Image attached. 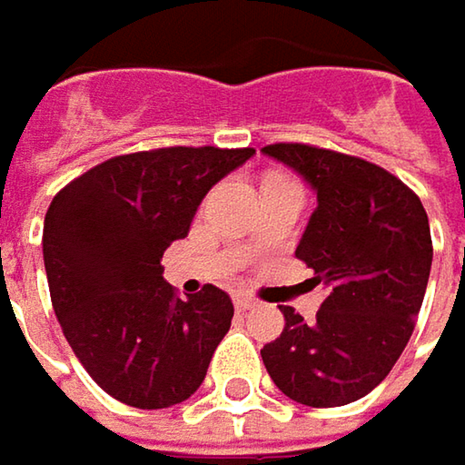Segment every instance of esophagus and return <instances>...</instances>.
Listing matches in <instances>:
<instances>
[{"instance_id":"1","label":"esophagus","mask_w":465,"mask_h":465,"mask_svg":"<svg viewBox=\"0 0 465 465\" xmlns=\"http://www.w3.org/2000/svg\"><path fill=\"white\" fill-rule=\"evenodd\" d=\"M235 307H238L241 312H249V310H253V307H256V302L241 293V296H235Z\"/></svg>"}]
</instances>
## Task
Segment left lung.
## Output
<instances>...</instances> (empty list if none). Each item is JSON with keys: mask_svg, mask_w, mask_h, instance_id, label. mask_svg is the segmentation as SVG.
<instances>
[{"mask_svg": "<svg viewBox=\"0 0 465 465\" xmlns=\"http://www.w3.org/2000/svg\"><path fill=\"white\" fill-rule=\"evenodd\" d=\"M317 193L296 246L328 288L315 322L282 307V333L264 344L270 379L293 402L339 408L373 391L413 336L431 272V232L420 198L357 155L302 143L267 145Z\"/></svg>", "mask_w": 465, "mask_h": 465, "instance_id": "1", "label": "left lung"}]
</instances>
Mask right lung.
<instances>
[{
    "label": "right lung",
    "mask_w": 465,
    "mask_h": 465,
    "mask_svg": "<svg viewBox=\"0 0 465 465\" xmlns=\"http://www.w3.org/2000/svg\"><path fill=\"white\" fill-rule=\"evenodd\" d=\"M253 148H158L116 155L52 198L45 270L60 328L94 383L118 402L161 411L206 379L230 331L216 288L180 299L161 256L190 232L203 195Z\"/></svg>",
    "instance_id": "right-lung-1"
}]
</instances>
